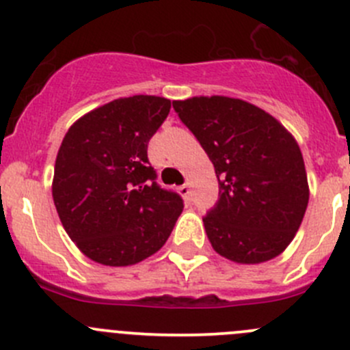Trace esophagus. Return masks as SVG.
<instances>
[{"instance_id": "esophagus-1", "label": "esophagus", "mask_w": 350, "mask_h": 350, "mask_svg": "<svg viewBox=\"0 0 350 350\" xmlns=\"http://www.w3.org/2000/svg\"><path fill=\"white\" fill-rule=\"evenodd\" d=\"M179 193H181L183 198H186V200H189V196H191V186L186 183V185H183L181 188H179Z\"/></svg>"}]
</instances>
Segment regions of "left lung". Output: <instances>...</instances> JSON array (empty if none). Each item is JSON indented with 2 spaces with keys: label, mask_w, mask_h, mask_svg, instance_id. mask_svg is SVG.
Instances as JSON below:
<instances>
[{
  "label": "left lung",
  "mask_w": 350,
  "mask_h": 350,
  "mask_svg": "<svg viewBox=\"0 0 350 350\" xmlns=\"http://www.w3.org/2000/svg\"><path fill=\"white\" fill-rule=\"evenodd\" d=\"M213 162L218 201L203 218L211 247L239 264L274 259L295 239L308 179L295 137L267 111L239 98L172 101Z\"/></svg>",
  "instance_id": "left-lung-1"
}]
</instances>
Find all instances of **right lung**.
I'll return each instance as SVG.
<instances>
[{
    "label": "right lung",
    "mask_w": 350,
    "mask_h": 350,
    "mask_svg": "<svg viewBox=\"0 0 350 350\" xmlns=\"http://www.w3.org/2000/svg\"><path fill=\"white\" fill-rule=\"evenodd\" d=\"M171 109L167 98H118L81 116L57 152L52 198L77 249L103 266H132L157 252L183 204L155 183L147 146Z\"/></svg>",
    "instance_id": "1"
}]
</instances>
